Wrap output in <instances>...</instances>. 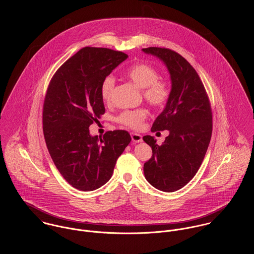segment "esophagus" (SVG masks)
<instances>
[{
    "instance_id": "obj_1",
    "label": "esophagus",
    "mask_w": 254,
    "mask_h": 254,
    "mask_svg": "<svg viewBox=\"0 0 254 254\" xmlns=\"http://www.w3.org/2000/svg\"><path fill=\"white\" fill-rule=\"evenodd\" d=\"M131 138H132V141L134 143H141L143 142V138L140 134L138 133H131Z\"/></svg>"
}]
</instances>
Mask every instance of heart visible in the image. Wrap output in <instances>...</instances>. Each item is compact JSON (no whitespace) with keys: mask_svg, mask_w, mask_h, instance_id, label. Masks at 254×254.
<instances>
[{"mask_svg":"<svg viewBox=\"0 0 254 254\" xmlns=\"http://www.w3.org/2000/svg\"><path fill=\"white\" fill-rule=\"evenodd\" d=\"M125 76L136 86L143 89V97L154 108L164 106L170 97L169 86L159 80V74L155 68L146 64H136L126 69ZM115 79L112 75L107 76L101 85L102 99L108 103L111 99ZM146 117L145 109L125 110L119 114L117 121L127 127L138 129Z\"/></svg>","mask_w":254,"mask_h":254,"instance_id":"b5f03b06","label":"heart"}]
</instances>
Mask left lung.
Instances as JSON below:
<instances>
[{
    "instance_id": "8db88e82",
    "label": "left lung",
    "mask_w": 254,
    "mask_h": 254,
    "mask_svg": "<svg viewBox=\"0 0 254 254\" xmlns=\"http://www.w3.org/2000/svg\"><path fill=\"white\" fill-rule=\"evenodd\" d=\"M142 51L161 61L171 80L169 100L151 128L169 135L161 145L151 136L143 138L152 149L144 173L152 187L171 192L187 185L200 167L211 139L212 113L204 86L187 60L165 48Z\"/></svg>"
}]
</instances>
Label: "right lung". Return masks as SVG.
Instances as JSON below:
<instances>
[{"instance_id":"1","label":"right lung","mask_w":254,"mask_h":254,"mask_svg":"<svg viewBox=\"0 0 254 254\" xmlns=\"http://www.w3.org/2000/svg\"><path fill=\"white\" fill-rule=\"evenodd\" d=\"M127 59L110 49L83 48L49 85L43 110L45 141L56 167L77 190H94L109 182L117 158L131 142L124 130L109 131L103 138L89 130L106 110L103 80Z\"/></svg>"}]
</instances>
